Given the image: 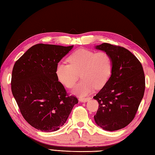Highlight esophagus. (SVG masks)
Masks as SVG:
<instances>
[{
  "label": "esophagus",
  "mask_w": 155,
  "mask_h": 155,
  "mask_svg": "<svg viewBox=\"0 0 155 155\" xmlns=\"http://www.w3.org/2000/svg\"><path fill=\"white\" fill-rule=\"evenodd\" d=\"M91 99V97H87V98H83V97H80L79 98V101L81 102V103H85V102H87L88 101H90Z\"/></svg>",
  "instance_id": "34e87169"
}]
</instances>
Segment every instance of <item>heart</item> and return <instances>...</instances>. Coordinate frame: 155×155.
Segmentation results:
<instances>
[{"instance_id":"1","label":"heart","mask_w":155,"mask_h":155,"mask_svg":"<svg viewBox=\"0 0 155 155\" xmlns=\"http://www.w3.org/2000/svg\"><path fill=\"white\" fill-rule=\"evenodd\" d=\"M68 60L70 64H58L56 73L67 88L74 86L81 73L83 81L72 90V93L77 95L84 97L91 93L95 87H103L110 77L113 60L107 52L81 48L71 54Z\"/></svg>"}]
</instances>
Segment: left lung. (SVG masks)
Wrapping results in <instances>:
<instances>
[{"label":"left lung","mask_w":155,"mask_h":155,"mask_svg":"<svg viewBox=\"0 0 155 155\" xmlns=\"http://www.w3.org/2000/svg\"><path fill=\"white\" fill-rule=\"evenodd\" d=\"M94 48L108 52L113 60L109 79L93 97L99 104L95 123L105 130H119L133 120L143 98V68L135 56L123 47L103 43Z\"/></svg>","instance_id":"8db88e82"}]
</instances>
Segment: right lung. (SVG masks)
Wrapping results in <instances>:
<instances>
[{
  "label": "right lung",
  "instance_id": "obj_1",
  "mask_svg": "<svg viewBox=\"0 0 155 155\" xmlns=\"http://www.w3.org/2000/svg\"><path fill=\"white\" fill-rule=\"evenodd\" d=\"M72 48L73 45L37 44L13 67V97L25 119L38 130H58L78 103L77 98L67 94L56 73L58 63Z\"/></svg>",
  "mask_w": 155,
  "mask_h": 155
}]
</instances>
